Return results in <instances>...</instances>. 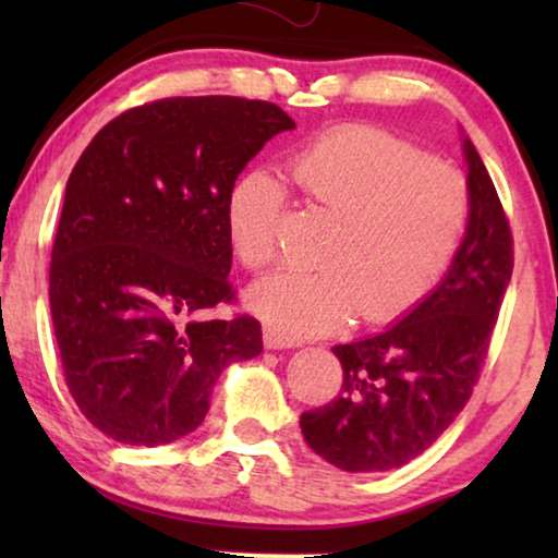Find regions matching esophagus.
<instances>
[{"mask_svg":"<svg viewBox=\"0 0 558 558\" xmlns=\"http://www.w3.org/2000/svg\"><path fill=\"white\" fill-rule=\"evenodd\" d=\"M264 345L269 350H284V348H296L300 345V340L269 325V327H264Z\"/></svg>","mask_w":558,"mask_h":558,"instance_id":"obj_1","label":"esophagus"}]
</instances>
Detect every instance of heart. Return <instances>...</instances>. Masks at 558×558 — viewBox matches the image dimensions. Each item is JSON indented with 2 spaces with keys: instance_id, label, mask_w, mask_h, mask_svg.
I'll use <instances>...</instances> for the list:
<instances>
[{
  "instance_id": "1",
  "label": "heart",
  "mask_w": 558,
  "mask_h": 558,
  "mask_svg": "<svg viewBox=\"0 0 558 558\" xmlns=\"http://www.w3.org/2000/svg\"><path fill=\"white\" fill-rule=\"evenodd\" d=\"M281 178L296 201L327 213L315 269L274 271L246 302L277 330L304 338L357 323L380 325L416 307L452 264L470 226L460 170L373 126H338L287 157ZM284 187L248 172L226 197V231L248 269L277 256Z\"/></svg>"
}]
</instances>
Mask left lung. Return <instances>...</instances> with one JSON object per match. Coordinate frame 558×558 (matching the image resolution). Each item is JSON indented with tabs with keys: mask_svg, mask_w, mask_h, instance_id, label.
<instances>
[{
	"mask_svg": "<svg viewBox=\"0 0 558 558\" xmlns=\"http://www.w3.org/2000/svg\"><path fill=\"white\" fill-rule=\"evenodd\" d=\"M470 226L452 266L407 317L335 345L342 388L300 418L307 445L345 472H386L416 460L460 416L477 384L513 274V235L468 136Z\"/></svg>",
	"mask_w": 558,
	"mask_h": 558,
	"instance_id": "obj_1",
	"label": "left lung"
}]
</instances>
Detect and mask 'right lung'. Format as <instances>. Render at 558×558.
<instances>
[{"mask_svg": "<svg viewBox=\"0 0 558 558\" xmlns=\"http://www.w3.org/2000/svg\"><path fill=\"white\" fill-rule=\"evenodd\" d=\"M294 129L269 101L178 96L109 121L75 162L52 243L50 312L68 391L106 437L157 447L203 424L228 365L264 350L235 302L226 197Z\"/></svg>", "mask_w": 558, "mask_h": 558, "instance_id": "add662e5", "label": "right lung"}]
</instances>
